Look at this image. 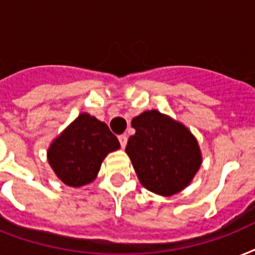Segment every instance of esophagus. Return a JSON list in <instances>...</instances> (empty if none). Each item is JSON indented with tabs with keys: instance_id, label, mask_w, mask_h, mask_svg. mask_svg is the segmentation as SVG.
Masks as SVG:
<instances>
[{
	"instance_id": "1",
	"label": "esophagus",
	"mask_w": 255,
	"mask_h": 255,
	"mask_svg": "<svg viewBox=\"0 0 255 255\" xmlns=\"http://www.w3.org/2000/svg\"><path fill=\"white\" fill-rule=\"evenodd\" d=\"M127 135H120L119 136V141H120V145H122V148H124L126 145H127Z\"/></svg>"
}]
</instances>
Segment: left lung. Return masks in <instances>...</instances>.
I'll return each mask as SVG.
<instances>
[{
	"instance_id": "obj_1",
	"label": "left lung",
	"mask_w": 255,
	"mask_h": 255,
	"mask_svg": "<svg viewBox=\"0 0 255 255\" xmlns=\"http://www.w3.org/2000/svg\"><path fill=\"white\" fill-rule=\"evenodd\" d=\"M131 124L136 132L126 152L141 185L160 196H172L189 185L202 161L192 132L157 110L140 114Z\"/></svg>"
}]
</instances>
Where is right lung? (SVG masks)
Returning <instances> with one entry per match:
<instances>
[{"label":"right lung","instance_id":"1","mask_svg":"<svg viewBox=\"0 0 255 255\" xmlns=\"http://www.w3.org/2000/svg\"><path fill=\"white\" fill-rule=\"evenodd\" d=\"M119 148L107 124L83 112L51 143L47 160L62 182L79 188L94 181L104 157Z\"/></svg>","mask_w":255,"mask_h":255}]
</instances>
